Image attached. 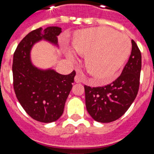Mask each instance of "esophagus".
<instances>
[{
	"label": "esophagus",
	"instance_id": "1",
	"mask_svg": "<svg viewBox=\"0 0 154 154\" xmlns=\"http://www.w3.org/2000/svg\"><path fill=\"white\" fill-rule=\"evenodd\" d=\"M82 80H83V77H82V75H80L79 73H77L75 77V82H77V83H80V82H82Z\"/></svg>",
	"mask_w": 154,
	"mask_h": 154
}]
</instances>
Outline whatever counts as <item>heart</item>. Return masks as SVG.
Returning a JSON list of instances; mask_svg holds the SVG:
<instances>
[{"label": "heart", "mask_w": 154, "mask_h": 154, "mask_svg": "<svg viewBox=\"0 0 154 154\" xmlns=\"http://www.w3.org/2000/svg\"><path fill=\"white\" fill-rule=\"evenodd\" d=\"M73 47L78 53L87 55V70L99 81L106 82L115 75L130 55L131 42L123 34L106 27L87 28L76 31ZM70 61L76 60V54L67 48Z\"/></svg>", "instance_id": "obj_1"}]
</instances>
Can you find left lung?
<instances>
[{"instance_id": "left-lung-1", "label": "left lung", "mask_w": 154, "mask_h": 154, "mask_svg": "<svg viewBox=\"0 0 154 154\" xmlns=\"http://www.w3.org/2000/svg\"><path fill=\"white\" fill-rule=\"evenodd\" d=\"M140 71L141 53L132 40L131 55L115 81L101 87L84 85L86 109L92 119L99 123H110L120 118L137 97Z\"/></svg>"}]
</instances>
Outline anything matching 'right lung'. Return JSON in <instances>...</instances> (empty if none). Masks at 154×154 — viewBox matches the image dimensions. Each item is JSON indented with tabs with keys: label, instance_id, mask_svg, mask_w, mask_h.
Masks as SVG:
<instances>
[{
	"label": "right lung",
	"instance_id": "obj_1",
	"mask_svg": "<svg viewBox=\"0 0 154 154\" xmlns=\"http://www.w3.org/2000/svg\"><path fill=\"white\" fill-rule=\"evenodd\" d=\"M61 32L58 27L34 30L21 41L14 53L12 72L16 97L24 111L42 123L55 122L62 115L75 72L65 75L51 69L40 70L31 64L30 51L42 39L57 45Z\"/></svg>",
	"mask_w": 154,
	"mask_h": 154
}]
</instances>
